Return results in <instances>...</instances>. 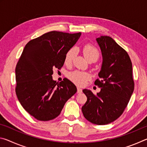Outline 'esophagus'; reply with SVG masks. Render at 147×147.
Wrapping results in <instances>:
<instances>
[{
  "instance_id": "1",
  "label": "esophagus",
  "mask_w": 147,
  "mask_h": 147,
  "mask_svg": "<svg viewBox=\"0 0 147 147\" xmlns=\"http://www.w3.org/2000/svg\"><path fill=\"white\" fill-rule=\"evenodd\" d=\"M82 92V89L80 88H79V87H77V93H81Z\"/></svg>"
}]
</instances>
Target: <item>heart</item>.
<instances>
[{
    "label": "heart",
    "mask_w": 147,
    "mask_h": 147,
    "mask_svg": "<svg viewBox=\"0 0 147 147\" xmlns=\"http://www.w3.org/2000/svg\"><path fill=\"white\" fill-rule=\"evenodd\" d=\"M83 53L84 56L88 61L92 60H97L100 56V53L96 47H94L93 45L87 44L83 48ZM76 54V48H71L67 52L65 55L64 62L66 65H69L73 61ZM69 78L71 81H73L74 84L79 86H82L87 82V80L90 78V75L86 72L75 71L72 72L69 75Z\"/></svg>",
    "instance_id": "heart-1"
}]
</instances>
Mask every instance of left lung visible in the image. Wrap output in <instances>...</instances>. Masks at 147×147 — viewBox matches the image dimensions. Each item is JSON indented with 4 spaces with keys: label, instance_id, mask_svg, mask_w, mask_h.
Segmentation results:
<instances>
[{
    "label": "left lung",
    "instance_id": "8db88e82",
    "mask_svg": "<svg viewBox=\"0 0 147 147\" xmlns=\"http://www.w3.org/2000/svg\"><path fill=\"white\" fill-rule=\"evenodd\" d=\"M102 54V65L94 85L101 88L96 95L84 89L88 100L82 108L87 120L97 125L118 119L127 106L134 89L132 64L125 50L109 36L96 38Z\"/></svg>",
    "mask_w": 147,
    "mask_h": 147
}]
</instances>
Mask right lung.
Returning a JSON list of instances; mask_svg holds the SVG:
<instances>
[{"instance_id":"1","label":"right lung","mask_w":147,"mask_h":147,"mask_svg":"<svg viewBox=\"0 0 147 147\" xmlns=\"http://www.w3.org/2000/svg\"><path fill=\"white\" fill-rule=\"evenodd\" d=\"M81 33L52 31L26 45L16 68V93L20 103L37 120L57 117L65 104L77 91L68 79L53 80V69L63 65L65 55Z\"/></svg>"}]
</instances>
